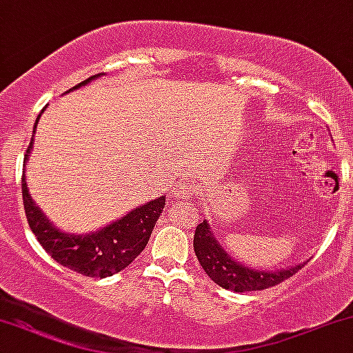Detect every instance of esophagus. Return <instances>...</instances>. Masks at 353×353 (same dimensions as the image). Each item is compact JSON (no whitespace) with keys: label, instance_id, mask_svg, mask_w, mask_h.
<instances>
[{"label":"esophagus","instance_id":"obj_1","mask_svg":"<svg viewBox=\"0 0 353 353\" xmlns=\"http://www.w3.org/2000/svg\"><path fill=\"white\" fill-rule=\"evenodd\" d=\"M176 192L182 195V197H185V195H190L192 192H194V185H192L189 181H181L179 184L176 185Z\"/></svg>","mask_w":353,"mask_h":353}]
</instances>
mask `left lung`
Instances as JSON below:
<instances>
[{
    "mask_svg": "<svg viewBox=\"0 0 353 353\" xmlns=\"http://www.w3.org/2000/svg\"><path fill=\"white\" fill-rule=\"evenodd\" d=\"M194 251L197 256L200 265L203 267L205 274L221 288L231 290V292H257L265 290L275 285L282 283L283 280L290 279L303 269V265H293L292 269L283 270H256L246 267L239 262L233 261L225 252V249L215 239V234L210 231L207 221H202L197 226L194 234Z\"/></svg>",
    "mask_w": 353,
    "mask_h": 353,
    "instance_id": "8db88e82",
    "label": "left lung"
}]
</instances>
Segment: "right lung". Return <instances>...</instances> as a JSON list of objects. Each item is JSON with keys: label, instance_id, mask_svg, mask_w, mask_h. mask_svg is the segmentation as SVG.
I'll return each instance as SVG.
<instances>
[{"label": "right lung", "instance_id": "add662e5", "mask_svg": "<svg viewBox=\"0 0 353 353\" xmlns=\"http://www.w3.org/2000/svg\"><path fill=\"white\" fill-rule=\"evenodd\" d=\"M97 73L89 77L71 89H78L88 84L92 79L99 78ZM70 89V91H71ZM40 115L35 120L34 133L37 128ZM34 135L24 154V169H22V200H24V210L28 223L35 234V238L53 261L61 264L66 269L77 272L84 276H96V279H105L117 272L123 270L125 267L132 264L140 256L141 251L148 244L151 231H153L156 221L163 213L166 197L161 195L159 199L141 205L132 210L128 215L114 221L112 225L105 226L99 231H92L91 234H70L61 233L57 230L46 215L40 212L37 205L32 202L28 184H26V163H28L30 150H32Z\"/></svg>", "mask_w": 353, "mask_h": 353}]
</instances>
